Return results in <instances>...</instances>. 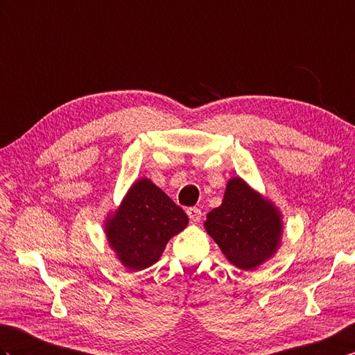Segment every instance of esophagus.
I'll list each match as a JSON object with an SVG mask.
<instances>
[{
	"instance_id": "1",
	"label": "esophagus",
	"mask_w": 355,
	"mask_h": 355,
	"mask_svg": "<svg viewBox=\"0 0 355 355\" xmlns=\"http://www.w3.org/2000/svg\"><path fill=\"white\" fill-rule=\"evenodd\" d=\"M186 213H187L189 219H191V222H193V224H198V222L201 220L202 213H201V210H200V209H196V207H189V209L186 210Z\"/></svg>"
}]
</instances>
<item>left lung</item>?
<instances>
[{
    "label": "left lung",
    "mask_w": 355,
    "mask_h": 355,
    "mask_svg": "<svg viewBox=\"0 0 355 355\" xmlns=\"http://www.w3.org/2000/svg\"><path fill=\"white\" fill-rule=\"evenodd\" d=\"M233 266L254 270L275 255L283 237V215L277 205L241 177L228 180L224 200L204 222Z\"/></svg>",
    "instance_id": "1"
}]
</instances>
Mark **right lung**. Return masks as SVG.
I'll use <instances>...</instances> for the list:
<instances>
[{
    "label": "right lung",
    "instance_id": "right-lung-1",
    "mask_svg": "<svg viewBox=\"0 0 355 355\" xmlns=\"http://www.w3.org/2000/svg\"><path fill=\"white\" fill-rule=\"evenodd\" d=\"M187 224L183 209L150 178H140L105 218L104 233L116 259L137 272L159 261L166 243Z\"/></svg>",
    "mask_w": 355,
    "mask_h": 355
}]
</instances>
